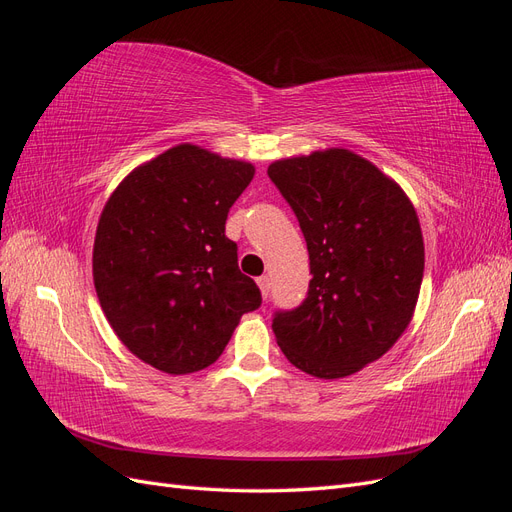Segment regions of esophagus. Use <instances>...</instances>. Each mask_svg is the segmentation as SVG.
I'll return each mask as SVG.
<instances>
[{
    "label": "esophagus",
    "instance_id": "34e87169",
    "mask_svg": "<svg viewBox=\"0 0 512 512\" xmlns=\"http://www.w3.org/2000/svg\"><path fill=\"white\" fill-rule=\"evenodd\" d=\"M258 288H260V294L262 297H269V292H271V280L267 275H262V277H258Z\"/></svg>",
    "mask_w": 512,
    "mask_h": 512
}]
</instances>
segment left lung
I'll return each instance as SVG.
<instances>
[{"instance_id":"left-lung-1","label":"left lung","mask_w":512,"mask_h":512,"mask_svg":"<svg viewBox=\"0 0 512 512\" xmlns=\"http://www.w3.org/2000/svg\"><path fill=\"white\" fill-rule=\"evenodd\" d=\"M309 252L307 299L277 312L286 359L320 380L378 361L412 322L425 269L416 209L401 185L342 147L269 164Z\"/></svg>"}]
</instances>
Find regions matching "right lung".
I'll return each instance as SVG.
<instances>
[{"instance_id": "1", "label": "right lung", "mask_w": 512, "mask_h": 512, "mask_svg": "<svg viewBox=\"0 0 512 512\" xmlns=\"http://www.w3.org/2000/svg\"><path fill=\"white\" fill-rule=\"evenodd\" d=\"M250 162L192 143L136 166L108 196L96 228L94 286L119 342L170 376L218 361L260 290L239 271L230 207Z\"/></svg>"}]
</instances>
